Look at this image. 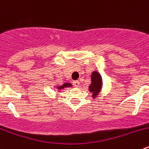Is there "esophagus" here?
<instances>
[{
	"instance_id": "1",
	"label": "esophagus",
	"mask_w": 149,
	"mask_h": 149,
	"mask_svg": "<svg viewBox=\"0 0 149 149\" xmlns=\"http://www.w3.org/2000/svg\"><path fill=\"white\" fill-rule=\"evenodd\" d=\"M79 85H80V82L78 81H74V86H75V87H79Z\"/></svg>"
}]
</instances>
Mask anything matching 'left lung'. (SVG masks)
Returning <instances> with one entry per match:
<instances>
[{"label": "left lung", "mask_w": 149, "mask_h": 149, "mask_svg": "<svg viewBox=\"0 0 149 149\" xmlns=\"http://www.w3.org/2000/svg\"><path fill=\"white\" fill-rule=\"evenodd\" d=\"M102 78L98 72L94 71L91 75V84L89 86V90L93 94V98H95L101 90L102 87Z\"/></svg>", "instance_id": "left-lung-1"}]
</instances>
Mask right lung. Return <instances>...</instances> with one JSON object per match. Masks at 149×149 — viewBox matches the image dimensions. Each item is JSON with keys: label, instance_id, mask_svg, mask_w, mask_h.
Segmentation results:
<instances>
[{"label": "right lung", "instance_id": "obj_1", "mask_svg": "<svg viewBox=\"0 0 149 149\" xmlns=\"http://www.w3.org/2000/svg\"><path fill=\"white\" fill-rule=\"evenodd\" d=\"M72 85L71 84H69V83H65V84H63L62 86H57V89H64V88H66V87H70V86H72Z\"/></svg>", "mask_w": 149, "mask_h": 149}]
</instances>
